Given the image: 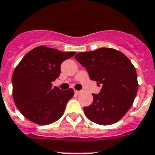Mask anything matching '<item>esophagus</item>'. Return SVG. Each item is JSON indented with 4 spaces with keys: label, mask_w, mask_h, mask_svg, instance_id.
Instances as JSON below:
<instances>
[{
    "label": "esophagus",
    "mask_w": 155,
    "mask_h": 155,
    "mask_svg": "<svg viewBox=\"0 0 155 155\" xmlns=\"http://www.w3.org/2000/svg\"><path fill=\"white\" fill-rule=\"evenodd\" d=\"M75 94H80V93H81V91H76V90H75Z\"/></svg>",
    "instance_id": "obj_1"
}]
</instances>
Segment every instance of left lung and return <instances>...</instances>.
<instances>
[{
	"instance_id": "1",
	"label": "left lung",
	"mask_w": 155,
	"mask_h": 155,
	"mask_svg": "<svg viewBox=\"0 0 155 155\" xmlns=\"http://www.w3.org/2000/svg\"><path fill=\"white\" fill-rule=\"evenodd\" d=\"M75 58L86 68L91 80L102 85L100 93L92 94V104L84 108L86 117L101 125L117 122L132 107L137 94V74L131 61L111 48L82 52Z\"/></svg>"
}]
</instances>
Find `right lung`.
I'll return each mask as SVG.
<instances>
[{
	"label": "right lung",
	"instance_id": "add662e5",
	"mask_svg": "<svg viewBox=\"0 0 155 155\" xmlns=\"http://www.w3.org/2000/svg\"><path fill=\"white\" fill-rule=\"evenodd\" d=\"M75 54L41 45L23 57L12 83L15 106L27 119L45 125L61 117L74 91L53 87L52 82L59 77L62 62Z\"/></svg>",
	"mask_w": 155,
	"mask_h": 155
}]
</instances>
